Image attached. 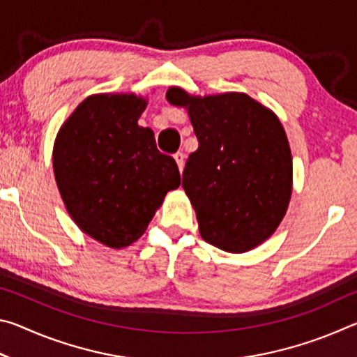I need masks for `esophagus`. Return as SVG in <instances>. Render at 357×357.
Here are the masks:
<instances>
[{"instance_id":"1","label":"esophagus","mask_w":357,"mask_h":357,"mask_svg":"<svg viewBox=\"0 0 357 357\" xmlns=\"http://www.w3.org/2000/svg\"><path fill=\"white\" fill-rule=\"evenodd\" d=\"M184 153L183 151H178V153H174V160H176V164H178V167H179V170L183 172V168H184Z\"/></svg>"}]
</instances>
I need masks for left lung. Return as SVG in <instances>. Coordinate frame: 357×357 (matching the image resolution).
<instances>
[{"instance_id": "left-lung-1", "label": "left lung", "mask_w": 357, "mask_h": 357, "mask_svg": "<svg viewBox=\"0 0 357 357\" xmlns=\"http://www.w3.org/2000/svg\"><path fill=\"white\" fill-rule=\"evenodd\" d=\"M167 99L189 108L197 151L183 189L208 244L231 253L261 244L287 213L293 183L288 138L279 118L247 94L190 98L170 88Z\"/></svg>"}]
</instances>
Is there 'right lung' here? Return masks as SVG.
Listing matches in <instances>:
<instances>
[{
    "label": "right lung",
    "mask_w": 357,
    "mask_h": 357,
    "mask_svg": "<svg viewBox=\"0 0 357 357\" xmlns=\"http://www.w3.org/2000/svg\"><path fill=\"white\" fill-rule=\"evenodd\" d=\"M146 102L137 96L84 99L56 137L53 170L69 214L84 233L108 247L142 236L181 176L154 132L138 126Z\"/></svg>",
    "instance_id": "right-lung-1"
}]
</instances>
